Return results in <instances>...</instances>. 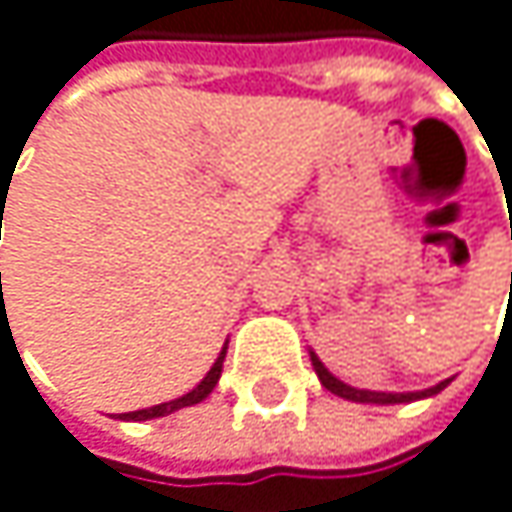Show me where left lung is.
<instances>
[{
	"instance_id": "left-lung-1",
	"label": "left lung",
	"mask_w": 512,
	"mask_h": 512,
	"mask_svg": "<svg viewBox=\"0 0 512 512\" xmlns=\"http://www.w3.org/2000/svg\"><path fill=\"white\" fill-rule=\"evenodd\" d=\"M312 366H315L321 384H324L330 393H336V396H342V399H348V402H363V405H399V402H414V399L435 396V393H441V390L447 387V381H441V384H435V387H429V390H423V393H375V390H357V387L342 384L339 378H333V375L327 372V366H324L315 354H312Z\"/></svg>"
}]
</instances>
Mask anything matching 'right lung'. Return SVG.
Segmentation results:
<instances>
[{"label":"right lung","mask_w":512,"mask_h":512,"mask_svg":"<svg viewBox=\"0 0 512 512\" xmlns=\"http://www.w3.org/2000/svg\"><path fill=\"white\" fill-rule=\"evenodd\" d=\"M224 354H227V348H221V354H218V360H215V366L206 372V378L191 390V393H185V396H179V399H173V402H164V405H155V408H143V411H131V414H122V420H152V417H164V414H173V411H179V408H188V405H197V402H203L209 393H212V387L218 384V378H221V366H224Z\"/></svg>","instance_id":"obj_1"}]
</instances>
